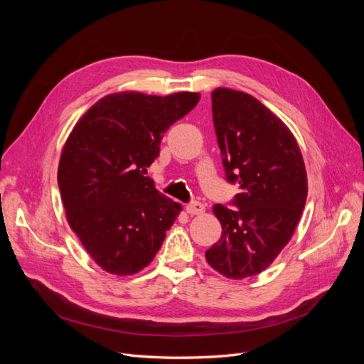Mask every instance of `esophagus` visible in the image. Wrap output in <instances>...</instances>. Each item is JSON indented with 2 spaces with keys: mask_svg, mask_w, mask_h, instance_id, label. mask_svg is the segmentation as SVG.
<instances>
[{
  "mask_svg": "<svg viewBox=\"0 0 364 364\" xmlns=\"http://www.w3.org/2000/svg\"><path fill=\"white\" fill-rule=\"evenodd\" d=\"M186 213L190 215H200L205 213V205L200 202H191L190 205H186Z\"/></svg>",
  "mask_w": 364,
  "mask_h": 364,
  "instance_id": "34e87169",
  "label": "esophagus"
}]
</instances>
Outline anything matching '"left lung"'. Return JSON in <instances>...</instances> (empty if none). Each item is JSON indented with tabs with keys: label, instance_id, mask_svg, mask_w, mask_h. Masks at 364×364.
<instances>
[{
	"label": "left lung",
	"instance_id": "1",
	"mask_svg": "<svg viewBox=\"0 0 364 364\" xmlns=\"http://www.w3.org/2000/svg\"><path fill=\"white\" fill-rule=\"evenodd\" d=\"M226 179L240 183L232 202L214 205L222 237L205 252L229 279L266 270L291 240L308 194L305 164L284 121L250 94L217 87L211 94Z\"/></svg>",
	"mask_w": 364,
	"mask_h": 364
}]
</instances>
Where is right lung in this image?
I'll return each mask as SVG.
<instances>
[{"instance_id":"1","label":"right lung","mask_w":364,"mask_h":364,"mask_svg":"<svg viewBox=\"0 0 364 364\" xmlns=\"http://www.w3.org/2000/svg\"><path fill=\"white\" fill-rule=\"evenodd\" d=\"M199 100V92H115L73 127L58 168L60 197L70 228L105 272L130 277L147 267L182 211L147 168L162 135Z\"/></svg>"}]
</instances>
